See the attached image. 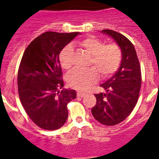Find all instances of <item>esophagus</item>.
Wrapping results in <instances>:
<instances>
[{"label":"esophagus","mask_w":159,"mask_h":159,"mask_svg":"<svg viewBox=\"0 0 159 159\" xmlns=\"http://www.w3.org/2000/svg\"><path fill=\"white\" fill-rule=\"evenodd\" d=\"M85 95V93L84 92H81V91H77V96L78 97H84V96Z\"/></svg>","instance_id":"1"}]
</instances>
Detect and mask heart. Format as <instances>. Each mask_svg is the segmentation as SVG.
I'll return each mask as SVG.
<instances>
[{"label":"heart","instance_id":"b5f03b06","mask_svg":"<svg viewBox=\"0 0 159 159\" xmlns=\"http://www.w3.org/2000/svg\"><path fill=\"white\" fill-rule=\"evenodd\" d=\"M75 45L91 54L89 65L93 66L86 70H71L67 75V81L70 87L86 90L98 78V70L103 78H109L120 68L123 53L118 43L105 44L96 37L89 36L76 42ZM72 54L73 50L70 45L65 46L61 51L58 58L64 69L68 70L72 66Z\"/></svg>","mask_w":159,"mask_h":159}]
</instances>
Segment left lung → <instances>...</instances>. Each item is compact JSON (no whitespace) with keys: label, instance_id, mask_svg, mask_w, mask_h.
Instances as JSON below:
<instances>
[{"label":"left lung","instance_id":"1","mask_svg":"<svg viewBox=\"0 0 159 159\" xmlns=\"http://www.w3.org/2000/svg\"><path fill=\"white\" fill-rule=\"evenodd\" d=\"M111 36L121 48L122 61L115 75L101 87L106 93L95 94L96 105L91 109L94 118L105 125H115L131 113L139 100L142 72L132 43L113 30H102Z\"/></svg>","mask_w":159,"mask_h":159}]
</instances>
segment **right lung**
<instances>
[{
	"label": "right lung",
	"mask_w": 159,
	"mask_h": 159,
	"mask_svg": "<svg viewBox=\"0 0 159 159\" xmlns=\"http://www.w3.org/2000/svg\"><path fill=\"white\" fill-rule=\"evenodd\" d=\"M78 32L47 31L37 37L25 51L17 72L20 102L32 121L41 129H60L68 116V102L76 98L75 90L64 87L58 56Z\"/></svg>",
	"instance_id": "1"
}]
</instances>
